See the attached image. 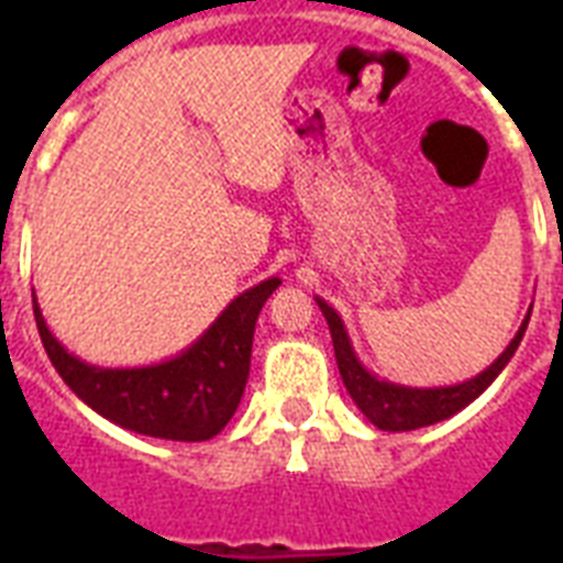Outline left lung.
Segmentation results:
<instances>
[{"label": "left lung", "instance_id": "left-lung-1", "mask_svg": "<svg viewBox=\"0 0 563 563\" xmlns=\"http://www.w3.org/2000/svg\"><path fill=\"white\" fill-rule=\"evenodd\" d=\"M321 312H324L327 324H330V335H333V351L335 362H339V374L344 379V388L353 397V402L360 406V411L383 432H409V429L429 427L438 420L453 418L455 411H462L464 406H471L485 388L499 376V371L506 368L508 360L515 356V351L523 342L526 327H529V316L520 324L517 335L511 339L506 351L499 353V360L494 365L482 371L479 376H473L467 383L459 385H444V388H409V385H394L385 379H376L371 371L362 368V362L353 353V344L347 339L342 318L335 312L327 300L316 298Z\"/></svg>", "mask_w": 563, "mask_h": 563}]
</instances>
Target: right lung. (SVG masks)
<instances>
[{
  "label": "right lung",
  "mask_w": 563,
  "mask_h": 563,
  "mask_svg": "<svg viewBox=\"0 0 563 563\" xmlns=\"http://www.w3.org/2000/svg\"><path fill=\"white\" fill-rule=\"evenodd\" d=\"M277 286L280 277H268L242 291L180 356L145 368H99L73 356L48 333L37 298L34 321L60 379L101 418L140 435L207 441L228 427L245 394L256 318Z\"/></svg>",
  "instance_id": "1"
}]
</instances>
